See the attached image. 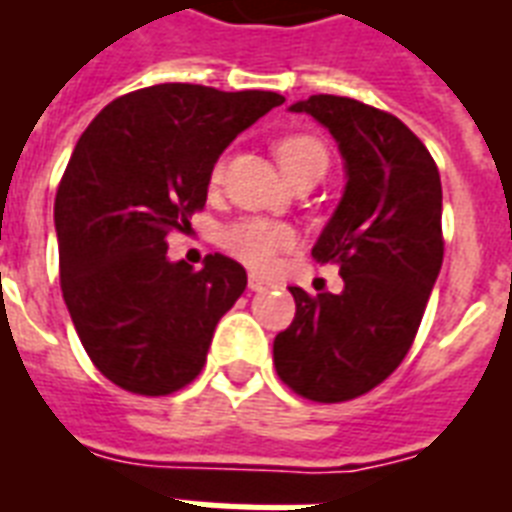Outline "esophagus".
<instances>
[{"instance_id":"esophagus-1","label":"esophagus","mask_w":512,"mask_h":512,"mask_svg":"<svg viewBox=\"0 0 512 512\" xmlns=\"http://www.w3.org/2000/svg\"><path fill=\"white\" fill-rule=\"evenodd\" d=\"M269 280H264V277H259V275H251L248 277V288H251V291H267L269 288Z\"/></svg>"}]
</instances>
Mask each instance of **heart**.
I'll list each match as a JSON object with an SVG mask.
<instances>
[{
  "mask_svg": "<svg viewBox=\"0 0 512 512\" xmlns=\"http://www.w3.org/2000/svg\"><path fill=\"white\" fill-rule=\"evenodd\" d=\"M277 160L283 165L285 176H291L296 170L310 168V165H326L328 152L318 138L312 136H288L277 144ZM224 176V162H216L211 170V181L219 184ZM296 243L291 227L275 224L267 219H243L224 229L221 245L224 251L232 253L237 261H243L251 269H269L277 261V256L288 251Z\"/></svg>",
  "mask_w": 512,
  "mask_h": 512,
  "instance_id": "heart-1",
  "label": "heart"
}]
</instances>
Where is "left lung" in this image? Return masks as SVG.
Segmentation results:
<instances>
[{
	"instance_id": "8db88e82",
	"label": "left lung",
	"mask_w": 512,
	"mask_h": 512,
	"mask_svg": "<svg viewBox=\"0 0 512 512\" xmlns=\"http://www.w3.org/2000/svg\"><path fill=\"white\" fill-rule=\"evenodd\" d=\"M310 114L336 138L342 200L312 256L339 264L342 293L293 285L296 315L275 336V368L293 392L342 403L400 366L443 264L441 176L427 146L387 112L342 95H310Z\"/></svg>"
}]
</instances>
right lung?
Returning <instances> with one entry per match:
<instances>
[{
    "label": "right lung",
    "mask_w": 512,
    "mask_h": 512,
    "mask_svg": "<svg viewBox=\"0 0 512 512\" xmlns=\"http://www.w3.org/2000/svg\"><path fill=\"white\" fill-rule=\"evenodd\" d=\"M280 93L165 82L120 95L79 136L55 194L61 291L95 368L136 395H170L200 374L221 315L248 285L211 253L168 259L211 170Z\"/></svg>",
    "instance_id": "right-lung-1"
}]
</instances>
